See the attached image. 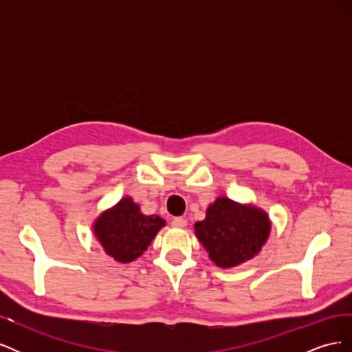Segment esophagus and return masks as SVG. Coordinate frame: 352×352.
<instances>
[{
    "label": "esophagus",
    "mask_w": 352,
    "mask_h": 352,
    "mask_svg": "<svg viewBox=\"0 0 352 352\" xmlns=\"http://www.w3.org/2000/svg\"><path fill=\"white\" fill-rule=\"evenodd\" d=\"M172 225L175 228H184V226H186V219L185 217H175L172 220Z\"/></svg>",
    "instance_id": "obj_1"
}]
</instances>
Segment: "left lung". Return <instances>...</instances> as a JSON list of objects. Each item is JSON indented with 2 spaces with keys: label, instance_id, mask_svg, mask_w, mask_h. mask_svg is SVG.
<instances>
[{
  "label": "left lung",
  "instance_id": "left-lung-1",
  "mask_svg": "<svg viewBox=\"0 0 352 352\" xmlns=\"http://www.w3.org/2000/svg\"><path fill=\"white\" fill-rule=\"evenodd\" d=\"M267 212L219 197L208 206L206 219L195 223V235L212 263L235 267L257 255L270 235Z\"/></svg>",
  "mask_w": 352,
  "mask_h": 352
}]
</instances>
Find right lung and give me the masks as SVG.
I'll list each match as a JSON object with an SVG mask.
<instances>
[{
  "label": "right lung",
  "instance_id": "obj_1",
  "mask_svg": "<svg viewBox=\"0 0 352 352\" xmlns=\"http://www.w3.org/2000/svg\"><path fill=\"white\" fill-rule=\"evenodd\" d=\"M166 225L160 216H145L131 197L122 198L94 223V233L104 251L119 263L136 260Z\"/></svg>",
  "mask_w": 352,
  "mask_h": 352
}]
</instances>
